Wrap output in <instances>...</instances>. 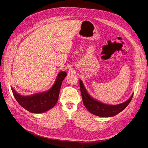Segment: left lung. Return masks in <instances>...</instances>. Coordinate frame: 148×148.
I'll return each instance as SVG.
<instances>
[{"mask_svg":"<svg viewBox=\"0 0 148 148\" xmlns=\"http://www.w3.org/2000/svg\"><path fill=\"white\" fill-rule=\"evenodd\" d=\"M79 87L83 101L87 109L92 114L99 117H113L123 111L130 103L133 93L126 101L116 105L103 103L92 97L87 91L83 82L79 79Z\"/></svg>","mask_w":148,"mask_h":148,"instance_id":"obj_1","label":"left lung"}]
</instances>
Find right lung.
<instances>
[{
    "label": "right lung",
    "instance_id": "obj_1",
    "mask_svg": "<svg viewBox=\"0 0 148 148\" xmlns=\"http://www.w3.org/2000/svg\"><path fill=\"white\" fill-rule=\"evenodd\" d=\"M66 75L65 71H60L50 89L30 96H22L12 87L11 89L15 99L24 109L33 113H44L53 108L56 104L62 81Z\"/></svg>",
    "mask_w": 148,
    "mask_h": 148
}]
</instances>
